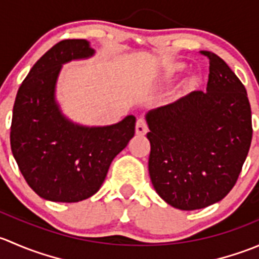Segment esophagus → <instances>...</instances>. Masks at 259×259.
Returning a JSON list of instances; mask_svg holds the SVG:
<instances>
[{"label":"esophagus","instance_id":"esophagus-1","mask_svg":"<svg viewBox=\"0 0 259 259\" xmlns=\"http://www.w3.org/2000/svg\"><path fill=\"white\" fill-rule=\"evenodd\" d=\"M135 130H137V134L138 135H144L148 133L149 127H148V124H146V121L144 119H139L137 121V127H135Z\"/></svg>","mask_w":259,"mask_h":259}]
</instances>
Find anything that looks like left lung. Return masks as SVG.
<instances>
[{"instance_id":"obj_1","label":"left lung","mask_w":259,"mask_h":259,"mask_svg":"<svg viewBox=\"0 0 259 259\" xmlns=\"http://www.w3.org/2000/svg\"><path fill=\"white\" fill-rule=\"evenodd\" d=\"M200 54L209 59L207 91H193L146 115L151 183L182 210L202 209L231 192L253 134L242 81L218 55Z\"/></svg>"}]
</instances>
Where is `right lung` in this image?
<instances>
[{
  "label": "right lung",
  "instance_id": "1",
  "mask_svg": "<svg viewBox=\"0 0 259 259\" xmlns=\"http://www.w3.org/2000/svg\"><path fill=\"white\" fill-rule=\"evenodd\" d=\"M86 40H62L36 62L17 91L11 150L31 189L51 202L75 203L100 189L111 161L134 137L133 115L110 126L85 127L65 119L55 103L61 65L89 57Z\"/></svg>",
  "mask_w": 259,
  "mask_h": 259
}]
</instances>
